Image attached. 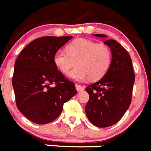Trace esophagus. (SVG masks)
Listing matches in <instances>:
<instances>
[{
    "label": "esophagus",
    "instance_id": "obj_1",
    "mask_svg": "<svg viewBox=\"0 0 151 151\" xmlns=\"http://www.w3.org/2000/svg\"><path fill=\"white\" fill-rule=\"evenodd\" d=\"M75 87L76 89H77V91H78V92H81L82 91H83V90L85 89V86H83V85H80L78 84H76Z\"/></svg>",
    "mask_w": 151,
    "mask_h": 151
}]
</instances>
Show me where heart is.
Masks as SVG:
<instances>
[{"label": "heart", "instance_id": "1", "mask_svg": "<svg viewBox=\"0 0 151 151\" xmlns=\"http://www.w3.org/2000/svg\"><path fill=\"white\" fill-rule=\"evenodd\" d=\"M66 52L58 50L53 57L55 66L62 74H66L76 64L68 77L77 81L96 80L102 77L109 68L112 52L105 44L92 40L77 39L68 44Z\"/></svg>", "mask_w": 151, "mask_h": 151}]
</instances>
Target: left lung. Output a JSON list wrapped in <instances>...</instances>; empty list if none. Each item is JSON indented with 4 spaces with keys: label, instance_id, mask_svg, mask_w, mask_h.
<instances>
[{
    "label": "left lung",
    "instance_id": "8db88e82",
    "mask_svg": "<svg viewBox=\"0 0 151 151\" xmlns=\"http://www.w3.org/2000/svg\"><path fill=\"white\" fill-rule=\"evenodd\" d=\"M94 36L106 37L104 34ZM104 43L112 51L110 66L101 80L85 88L89 94L85 113L90 122L99 128L112 126L121 119L132 102L135 80L127 50L113 39Z\"/></svg>",
    "mask_w": 151,
    "mask_h": 151
}]
</instances>
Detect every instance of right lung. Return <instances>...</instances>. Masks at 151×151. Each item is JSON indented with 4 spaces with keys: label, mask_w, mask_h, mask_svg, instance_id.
Here are the masks:
<instances>
[{
    "label": "right lung",
    "mask_w": 151,
    "mask_h": 151,
    "mask_svg": "<svg viewBox=\"0 0 151 151\" xmlns=\"http://www.w3.org/2000/svg\"><path fill=\"white\" fill-rule=\"evenodd\" d=\"M72 36H44L28 44L14 64L12 85L18 109L32 122L55 121L77 90L58 70L54 55Z\"/></svg>",
    "instance_id": "right-lung-1"
}]
</instances>
